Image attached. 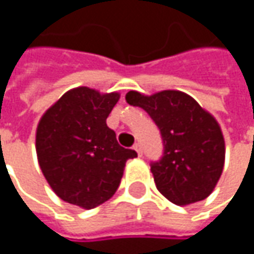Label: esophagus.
Here are the masks:
<instances>
[{
    "label": "esophagus",
    "mask_w": 254,
    "mask_h": 254,
    "mask_svg": "<svg viewBox=\"0 0 254 254\" xmlns=\"http://www.w3.org/2000/svg\"><path fill=\"white\" fill-rule=\"evenodd\" d=\"M132 148H134V150L137 151V154H138V155H141V154H142V148H141V144H140V142H135Z\"/></svg>",
    "instance_id": "34e87169"
}]
</instances>
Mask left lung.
Listing matches in <instances>:
<instances>
[{
    "label": "left lung",
    "instance_id": "left-lung-1",
    "mask_svg": "<svg viewBox=\"0 0 254 254\" xmlns=\"http://www.w3.org/2000/svg\"><path fill=\"white\" fill-rule=\"evenodd\" d=\"M126 100L148 113L161 132L162 157L151 162L157 190L181 206L208 198L225 164V140L215 117L178 90L152 96L131 90Z\"/></svg>",
    "mask_w": 254,
    "mask_h": 254
}]
</instances>
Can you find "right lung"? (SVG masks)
<instances>
[{"instance_id":"right-lung-1","label":"right lung","mask_w":254,"mask_h":254,"mask_svg":"<svg viewBox=\"0 0 254 254\" xmlns=\"http://www.w3.org/2000/svg\"><path fill=\"white\" fill-rule=\"evenodd\" d=\"M119 93L89 87L66 92L48 109L36 128L39 167L64 202L93 209L117 190L126 162L137 157L122 147L106 120Z\"/></svg>"}]
</instances>
